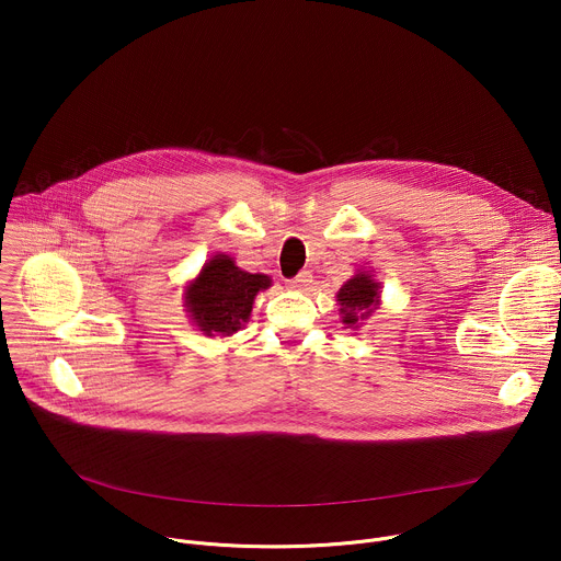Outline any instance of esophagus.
<instances>
[{"label":"esophagus","instance_id":"34e87169","mask_svg":"<svg viewBox=\"0 0 561 561\" xmlns=\"http://www.w3.org/2000/svg\"><path fill=\"white\" fill-rule=\"evenodd\" d=\"M310 284H312L310 271H301L295 279L288 282V288H290V290H306V288H310Z\"/></svg>","mask_w":561,"mask_h":561}]
</instances>
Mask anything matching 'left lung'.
Masks as SVG:
<instances>
[{"label":"left lung","instance_id":"1","mask_svg":"<svg viewBox=\"0 0 561 561\" xmlns=\"http://www.w3.org/2000/svg\"><path fill=\"white\" fill-rule=\"evenodd\" d=\"M342 324L351 331H359L366 319L381 304V284L366 268H357L355 275L337 290Z\"/></svg>","mask_w":561,"mask_h":561}]
</instances>
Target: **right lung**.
<instances>
[{
	"label": "right lung",
	"mask_w": 561,
	"mask_h": 561,
	"mask_svg": "<svg viewBox=\"0 0 561 561\" xmlns=\"http://www.w3.org/2000/svg\"><path fill=\"white\" fill-rule=\"evenodd\" d=\"M273 286L264 273L242 271L226 253H215L184 286V308L206 337H230L253 312L255 297Z\"/></svg>",
	"instance_id": "add662e5"
}]
</instances>
